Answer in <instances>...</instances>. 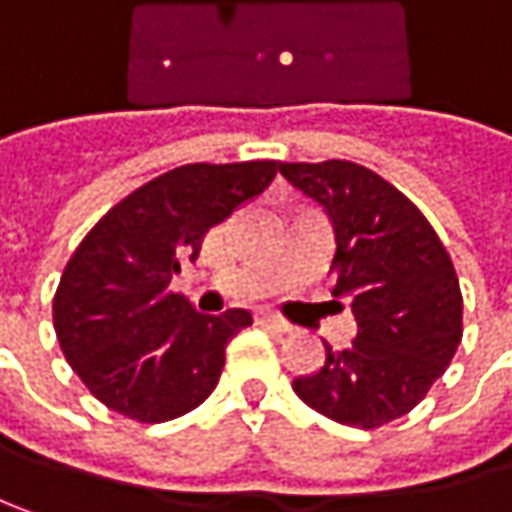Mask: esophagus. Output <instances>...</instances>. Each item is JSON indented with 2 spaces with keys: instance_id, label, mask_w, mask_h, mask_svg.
<instances>
[{
  "instance_id": "1",
  "label": "esophagus",
  "mask_w": 512,
  "mask_h": 512,
  "mask_svg": "<svg viewBox=\"0 0 512 512\" xmlns=\"http://www.w3.org/2000/svg\"><path fill=\"white\" fill-rule=\"evenodd\" d=\"M257 324L272 327V330H278V333H289V330H292V324H289V321H284L281 316H272V313H257Z\"/></svg>"
}]
</instances>
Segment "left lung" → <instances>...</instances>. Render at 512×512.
<instances>
[{"mask_svg": "<svg viewBox=\"0 0 512 512\" xmlns=\"http://www.w3.org/2000/svg\"><path fill=\"white\" fill-rule=\"evenodd\" d=\"M281 173L333 220V295L350 298L356 316V339L342 350L324 345V365L292 388L342 426L379 429L429 394L461 345L452 257L420 208L368 167L284 162Z\"/></svg>", "mask_w": 512, "mask_h": 512, "instance_id": "8db88e82", "label": "left lung"}]
</instances>
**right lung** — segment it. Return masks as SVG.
<instances>
[{"label": "right lung", "mask_w": 512, "mask_h": 512, "mask_svg": "<svg viewBox=\"0 0 512 512\" xmlns=\"http://www.w3.org/2000/svg\"><path fill=\"white\" fill-rule=\"evenodd\" d=\"M278 167H173L124 196L83 237L54 292V330L95 400L138 423H165L208 400L226 345L252 313H196L170 281L182 257L199 255L208 228L263 194Z\"/></svg>", "instance_id": "obj_1"}]
</instances>
